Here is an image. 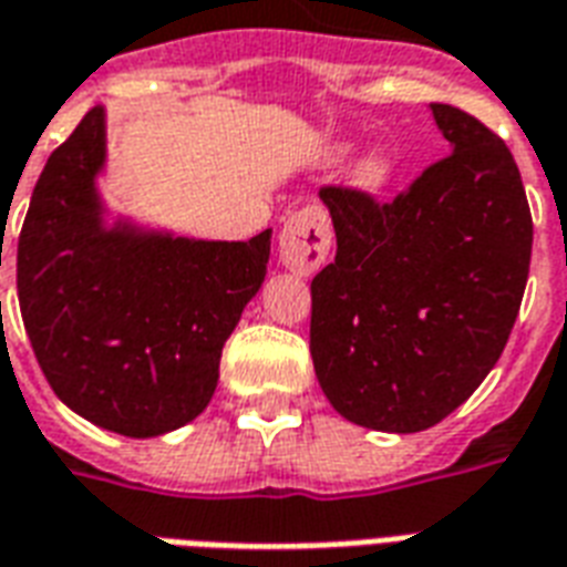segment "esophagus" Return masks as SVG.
<instances>
[{
  "label": "esophagus",
  "instance_id": "obj_1",
  "mask_svg": "<svg viewBox=\"0 0 567 567\" xmlns=\"http://www.w3.org/2000/svg\"><path fill=\"white\" fill-rule=\"evenodd\" d=\"M330 219L321 207H303L291 213L279 234V261L285 270L309 276L324 267L330 255Z\"/></svg>",
  "mask_w": 567,
  "mask_h": 567
}]
</instances>
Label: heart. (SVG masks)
I'll return each instance as SVG.
<instances>
[{"instance_id": "b5f03b06", "label": "heart", "mask_w": 567, "mask_h": 567, "mask_svg": "<svg viewBox=\"0 0 567 567\" xmlns=\"http://www.w3.org/2000/svg\"><path fill=\"white\" fill-rule=\"evenodd\" d=\"M348 153H351V144H337L324 150L321 162L324 165H342ZM393 171H396V165H393V158L388 153L369 150V153L358 155V162L348 167V183L360 188V192H381L393 179Z\"/></svg>"}]
</instances>
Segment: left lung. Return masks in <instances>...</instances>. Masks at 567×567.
<instances>
[{
	"label": "left lung",
	"instance_id": "8db88e82",
	"mask_svg": "<svg viewBox=\"0 0 567 567\" xmlns=\"http://www.w3.org/2000/svg\"><path fill=\"white\" fill-rule=\"evenodd\" d=\"M430 107L451 155L400 198L321 188L337 258L312 279V363L330 405L379 433L430 430L475 393L529 279L514 155L472 113Z\"/></svg>",
	"mask_w": 567,
	"mask_h": 567
}]
</instances>
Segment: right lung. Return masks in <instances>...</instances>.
Instances as JSON below:
<instances>
[{"label": "right lung", "mask_w": 567, "mask_h": 567, "mask_svg": "<svg viewBox=\"0 0 567 567\" xmlns=\"http://www.w3.org/2000/svg\"><path fill=\"white\" fill-rule=\"evenodd\" d=\"M104 165L99 104L38 177L17 243V297L38 367L71 412L155 439L213 400L225 339L267 276L272 230L195 240L111 216Z\"/></svg>", "instance_id": "add662e5"}]
</instances>
